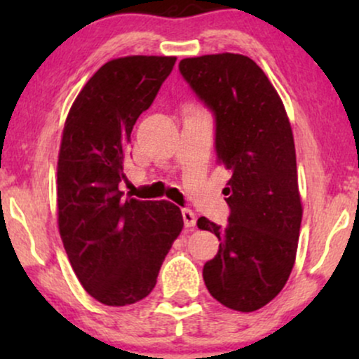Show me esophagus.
<instances>
[{"mask_svg": "<svg viewBox=\"0 0 359 359\" xmlns=\"http://www.w3.org/2000/svg\"><path fill=\"white\" fill-rule=\"evenodd\" d=\"M181 214H183V220H184V227H194L196 225V214L193 212L191 209H183L181 210Z\"/></svg>", "mask_w": 359, "mask_h": 359, "instance_id": "obj_1", "label": "esophagus"}]
</instances>
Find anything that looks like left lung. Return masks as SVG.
Wrapping results in <instances>:
<instances>
[{
    "label": "left lung",
    "instance_id": "8db88e82",
    "mask_svg": "<svg viewBox=\"0 0 359 359\" xmlns=\"http://www.w3.org/2000/svg\"><path fill=\"white\" fill-rule=\"evenodd\" d=\"M180 73L212 112L217 161L232 171L224 189L229 224L198 220L220 242L204 264L205 287L225 307L258 311L284 287L297 252L302 204L291 124L281 97L252 58H184Z\"/></svg>",
    "mask_w": 359,
    "mask_h": 359
}]
</instances>
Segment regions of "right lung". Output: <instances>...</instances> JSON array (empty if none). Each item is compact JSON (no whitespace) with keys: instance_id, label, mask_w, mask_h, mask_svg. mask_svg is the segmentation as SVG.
<instances>
[{"instance_id":"add662e5","label":"right lung","mask_w":359,"mask_h":359,"mask_svg":"<svg viewBox=\"0 0 359 359\" xmlns=\"http://www.w3.org/2000/svg\"><path fill=\"white\" fill-rule=\"evenodd\" d=\"M175 57L116 58L90 78L68 112L58 154V229L81 286L106 306L151 292L183 229L178 205L119 189L134 124L173 70Z\"/></svg>"}]
</instances>
